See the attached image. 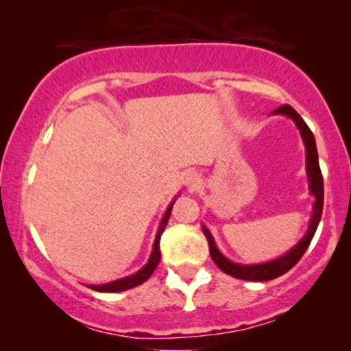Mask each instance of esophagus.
Listing matches in <instances>:
<instances>
[{
	"label": "esophagus",
	"instance_id": "1",
	"mask_svg": "<svg viewBox=\"0 0 351 351\" xmlns=\"http://www.w3.org/2000/svg\"><path fill=\"white\" fill-rule=\"evenodd\" d=\"M199 184H201V177L198 172L190 171L189 174L185 176V185L189 186V189H198Z\"/></svg>",
	"mask_w": 351,
	"mask_h": 351
}]
</instances>
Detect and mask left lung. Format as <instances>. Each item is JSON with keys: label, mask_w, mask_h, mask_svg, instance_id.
Instances as JSON below:
<instances>
[{"label": "left lung", "mask_w": 351, "mask_h": 351, "mask_svg": "<svg viewBox=\"0 0 351 351\" xmlns=\"http://www.w3.org/2000/svg\"><path fill=\"white\" fill-rule=\"evenodd\" d=\"M273 114H286L291 119H294L297 128L300 129L302 138H304L305 148H306V172H308L310 179V191L311 195L315 196V210L313 217H311V223L308 232L304 238L300 239L299 244L295 247H292L289 252L285 254V256L276 258V261L261 263V265H238V263H233L225 258L222 254L219 252V249L215 247L214 239L208 232V228L203 227V233L206 234L209 243V254L213 257L220 270L227 273V275L238 278V280H246V281H268L275 280V278L285 275L286 271H289L292 267L295 265L297 262L300 261L302 256H304L306 249H308L311 239L315 237L316 228H318V223L321 220V214H323V203H324V185H323V174H321L319 162H318V152H316V143L313 132L310 131V128L306 126V123L302 119L299 113L295 112L291 105H281L276 110H273Z\"/></svg>", "instance_id": "left-lung-1"}]
</instances>
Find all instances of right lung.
Here are the masks:
<instances>
[{"label":"right lung","instance_id":"1","mask_svg":"<svg viewBox=\"0 0 351 351\" xmlns=\"http://www.w3.org/2000/svg\"><path fill=\"white\" fill-rule=\"evenodd\" d=\"M172 204H174V201H172L169 208H167L165 217H162V220H161L160 230H158V234H156V239H155V246H153V252H152L150 261H148L147 265L143 267L142 270H138V271L136 273V275H131V276H128V278H123V280H117V281L107 282V285H102V286H89L90 289L99 291V292H121V291L131 289V287H136V286H138V285H142L143 281H147L148 278L152 276V273L155 271V268L158 267V262H160V258H161L160 239H161L162 232H165V227H166L167 220H169Z\"/></svg>","mask_w":351,"mask_h":351}]
</instances>
